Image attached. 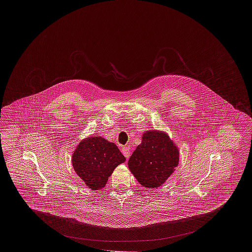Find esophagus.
<instances>
[{"label": "esophagus", "mask_w": 252, "mask_h": 252, "mask_svg": "<svg viewBox=\"0 0 252 252\" xmlns=\"http://www.w3.org/2000/svg\"><path fill=\"white\" fill-rule=\"evenodd\" d=\"M122 153L124 154V156L126 157V158H128L129 155H130V150H129V148L127 146H123L122 147Z\"/></svg>", "instance_id": "1"}]
</instances>
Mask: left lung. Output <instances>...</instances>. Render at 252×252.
<instances>
[{"mask_svg": "<svg viewBox=\"0 0 252 252\" xmlns=\"http://www.w3.org/2000/svg\"><path fill=\"white\" fill-rule=\"evenodd\" d=\"M179 148L166 132L155 129L144 132L128 160L133 176L145 188L161 186L179 165Z\"/></svg>", "mask_w": 252, "mask_h": 252, "instance_id": "1", "label": "left lung"}]
</instances>
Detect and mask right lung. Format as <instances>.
Listing matches in <instances>:
<instances>
[{"label":"right lung","mask_w":252,"mask_h":252,"mask_svg":"<svg viewBox=\"0 0 252 252\" xmlns=\"http://www.w3.org/2000/svg\"><path fill=\"white\" fill-rule=\"evenodd\" d=\"M125 160L116 144L100 136L82 140L72 156L75 173L92 190L105 187L108 177Z\"/></svg>","instance_id":"right-lung-1"}]
</instances>
